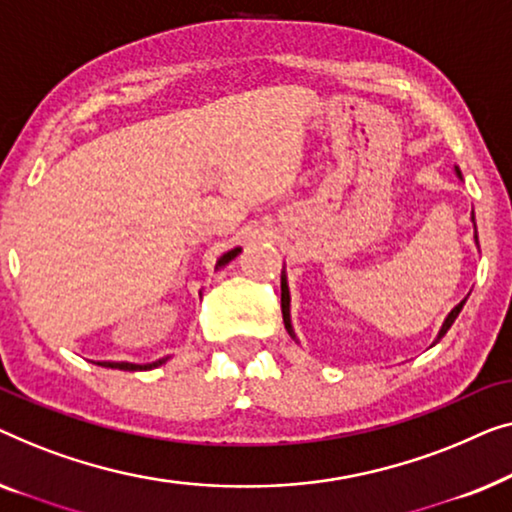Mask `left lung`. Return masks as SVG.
Instances as JSON below:
<instances>
[{"instance_id":"obj_1","label":"left lung","mask_w":512,"mask_h":512,"mask_svg":"<svg viewBox=\"0 0 512 512\" xmlns=\"http://www.w3.org/2000/svg\"><path fill=\"white\" fill-rule=\"evenodd\" d=\"M459 174V171H457ZM475 220V218H473ZM475 243H478V232H475ZM464 304L466 301H462V304H457L455 308H452V313L448 315V320L443 322V329H441V334H438V338L436 341H441V338L448 334V329L452 327V322L457 320V315H459V311H462L464 308ZM280 308H283V322H285V329H287V334H290L292 338H294V331H292V325H290V290H287V283H285V276H280Z\"/></svg>"}]
</instances>
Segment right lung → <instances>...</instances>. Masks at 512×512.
Returning a JSON list of instances; mask_svg holds the SVG:
<instances>
[{"label":"right lung","instance_id":"right-lung-1","mask_svg":"<svg viewBox=\"0 0 512 512\" xmlns=\"http://www.w3.org/2000/svg\"><path fill=\"white\" fill-rule=\"evenodd\" d=\"M241 253V248H234V250H229V253H225L222 255L220 259H218V264L215 266H225L227 262H232V259ZM167 362V359H157V362H153V364H129V362H102L99 366H109V369H120V371H148V369H155V366H160V364H164Z\"/></svg>","mask_w":512,"mask_h":512}]
</instances>
